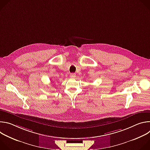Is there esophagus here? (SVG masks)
I'll use <instances>...</instances> for the list:
<instances>
[{"label":"esophagus","instance_id":"1","mask_svg":"<svg viewBox=\"0 0 150 150\" xmlns=\"http://www.w3.org/2000/svg\"><path fill=\"white\" fill-rule=\"evenodd\" d=\"M70 76H71V78H75L76 77V74L75 73H72V74H71Z\"/></svg>","mask_w":150,"mask_h":150}]
</instances>
